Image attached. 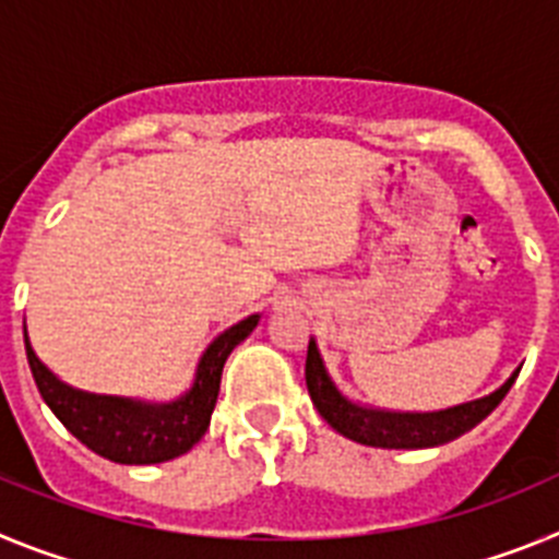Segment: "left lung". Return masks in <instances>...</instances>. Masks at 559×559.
I'll return each instance as SVG.
<instances>
[{"label":"left lung","mask_w":559,"mask_h":559,"mask_svg":"<svg viewBox=\"0 0 559 559\" xmlns=\"http://www.w3.org/2000/svg\"><path fill=\"white\" fill-rule=\"evenodd\" d=\"M518 372L521 369H515L503 380L496 392L471 400V403H459V406L439 408V412H394V408L364 406L358 400L347 397L330 374L316 338H310L308 364H305L310 400L330 426L341 437L360 442V445L389 448V451H423V448L445 445L451 439L467 433L507 397Z\"/></svg>","instance_id":"1"}]
</instances>
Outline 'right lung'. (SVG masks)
Here are the masks:
<instances>
[{
	"label": "right lung",
	"mask_w": 559,
	"mask_h": 559,
	"mask_svg": "<svg viewBox=\"0 0 559 559\" xmlns=\"http://www.w3.org/2000/svg\"><path fill=\"white\" fill-rule=\"evenodd\" d=\"M257 322L260 313H251L243 322L215 335L195 364L192 386L165 403L69 386L47 364H41L27 338V328H24V349L44 403L88 451L117 464H159L187 453L204 437L218 403L226 358L240 341L249 338Z\"/></svg>",
	"instance_id": "1"
}]
</instances>
